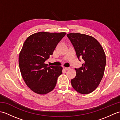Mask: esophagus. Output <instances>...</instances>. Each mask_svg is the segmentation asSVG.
<instances>
[{
	"label": "esophagus",
	"mask_w": 120,
	"mask_h": 120,
	"mask_svg": "<svg viewBox=\"0 0 120 120\" xmlns=\"http://www.w3.org/2000/svg\"><path fill=\"white\" fill-rule=\"evenodd\" d=\"M63 69L66 70V71H67V70H68L70 69V68H66V67H63Z\"/></svg>",
	"instance_id": "obj_1"
}]
</instances>
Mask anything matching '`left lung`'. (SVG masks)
<instances>
[{
  "label": "left lung",
  "instance_id": "left-lung-1",
  "mask_svg": "<svg viewBox=\"0 0 120 120\" xmlns=\"http://www.w3.org/2000/svg\"><path fill=\"white\" fill-rule=\"evenodd\" d=\"M67 36L74 47L78 58H82V67L75 68L76 75L71 80L73 88L78 93L89 94L95 90L102 79L106 63L103 47L95 38L79 33Z\"/></svg>",
  "mask_w": 120,
  "mask_h": 120
}]
</instances>
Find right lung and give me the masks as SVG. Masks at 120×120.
Returning a JSON list of instances; mask_svg holds the SVG:
<instances>
[{"mask_svg": "<svg viewBox=\"0 0 120 120\" xmlns=\"http://www.w3.org/2000/svg\"><path fill=\"white\" fill-rule=\"evenodd\" d=\"M65 34L39 32L30 35L25 41L19 54V69L25 83L34 93L45 94L55 88L63 68L48 67L45 62Z\"/></svg>", "mask_w": 120, "mask_h": 120, "instance_id": "add662e5", "label": "right lung"}]
</instances>
